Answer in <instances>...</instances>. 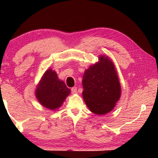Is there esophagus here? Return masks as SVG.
<instances>
[{
  "label": "esophagus",
  "instance_id": "34e87169",
  "mask_svg": "<svg viewBox=\"0 0 158 158\" xmlns=\"http://www.w3.org/2000/svg\"><path fill=\"white\" fill-rule=\"evenodd\" d=\"M71 91H72V93H73V94H76V93H77V89L76 87L72 88Z\"/></svg>",
  "mask_w": 158,
  "mask_h": 158
}]
</instances>
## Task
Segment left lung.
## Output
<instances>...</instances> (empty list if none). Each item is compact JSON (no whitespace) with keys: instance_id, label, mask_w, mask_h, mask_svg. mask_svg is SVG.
I'll use <instances>...</instances> for the list:
<instances>
[{"instance_id":"1","label":"left lung","mask_w":158,"mask_h":158,"mask_svg":"<svg viewBox=\"0 0 158 158\" xmlns=\"http://www.w3.org/2000/svg\"><path fill=\"white\" fill-rule=\"evenodd\" d=\"M90 65L83 76L82 95L89 110L97 115L113 110L121 95V86L115 65L105 55Z\"/></svg>"}]
</instances>
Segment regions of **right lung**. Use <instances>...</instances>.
I'll list each match as a JSON object with an SVG mask.
<instances>
[{
  "mask_svg": "<svg viewBox=\"0 0 158 158\" xmlns=\"http://www.w3.org/2000/svg\"><path fill=\"white\" fill-rule=\"evenodd\" d=\"M70 92L63 81L58 79L56 73L49 68L37 84L35 94L41 105L54 111L62 106Z\"/></svg>",
  "mask_w": 158,
  "mask_h": 158,
  "instance_id": "right-lung-1",
  "label": "right lung"
}]
</instances>
